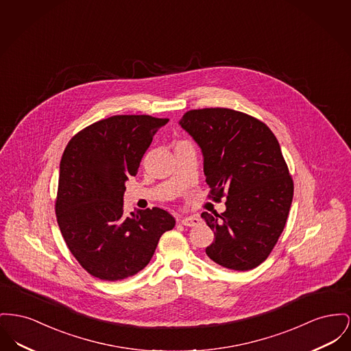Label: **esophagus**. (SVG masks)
I'll return each mask as SVG.
<instances>
[{"label": "esophagus", "instance_id": "34e87169", "mask_svg": "<svg viewBox=\"0 0 351 351\" xmlns=\"http://www.w3.org/2000/svg\"><path fill=\"white\" fill-rule=\"evenodd\" d=\"M179 223H182L186 227H197L202 223V219L199 216H188V217H180Z\"/></svg>", "mask_w": 351, "mask_h": 351}]
</instances>
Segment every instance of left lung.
Returning a JSON list of instances; mask_svg holds the SVG:
<instances>
[{
    "mask_svg": "<svg viewBox=\"0 0 351 351\" xmlns=\"http://www.w3.org/2000/svg\"><path fill=\"white\" fill-rule=\"evenodd\" d=\"M179 124L202 148L209 199L227 197L226 212L202 217L215 230L206 256L233 270L268 258L293 200V180L277 138L261 121L230 108L186 111Z\"/></svg>",
    "mask_w": 351,
    "mask_h": 351,
    "instance_id": "8db88e82",
    "label": "left lung"
}]
</instances>
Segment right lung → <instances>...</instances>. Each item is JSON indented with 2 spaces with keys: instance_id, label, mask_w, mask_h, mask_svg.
Here are the masks:
<instances>
[{
  "instance_id": "right-lung-1",
  "label": "right lung",
  "mask_w": 351,
  "mask_h": 351,
  "mask_svg": "<svg viewBox=\"0 0 351 351\" xmlns=\"http://www.w3.org/2000/svg\"><path fill=\"white\" fill-rule=\"evenodd\" d=\"M168 119L114 115L74 135L63 151L56 200L64 243L87 273L119 281L145 268L175 219L160 208L123 213L125 182L138 173Z\"/></svg>"
}]
</instances>
